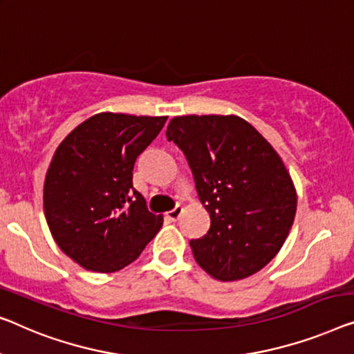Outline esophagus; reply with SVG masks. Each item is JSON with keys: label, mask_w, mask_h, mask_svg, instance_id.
<instances>
[{"label": "esophagus", "mask_w": 354, "mask_h": 354, "mask_svg": "<svg viewBox=\"0 0 354 354\" xmlns=\"http://www.w3.org/2000/svg\"><path fill=\"white\" fill-rule=\"evenodd\" d=\"M181 214H183V207H181V205H176V207L173 208L171 211H168L167 218L170 221H178L179 216H181Z\"/></svg>", "instance_id": "1"}]
</instances>
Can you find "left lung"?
Returning a JSON list of instances; mask_svg holds the SVG:
<instances>
[{
    "mask_svg": "<svg viewBox=\"0 0 354 354\" xmlns=\"http://www.w3.org/2000/svg\"><path fill=\"white\" fill-rule=\"evenodd\" d=\"M191 167L211 224L191 240L195 261L219 281L254 275L292 227L297 192L281 157L239 115H176L167 127Z\"/></svg>",
    "mask_w": 354,
    "mask_h": 354,
    "instance_id": "obj_1",
    "label": "left lung"
}]
</instances>
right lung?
Wrapping results in <instances>:
<instances>
[{"label":"right lung","instance_id":"obj_1","mask_svg":"<svg viewBox=\"0 0 354 354\" xmlns=\"http://www.w3.org/2000/svg\"><path fill=\"white\" fill-rule=\"evenodd\" d=\"M167 115L95 114L55 149L44 216L55 243L86 270L113 273L138 259L163 224L133 187L135 160Z\"/></svg>","mask_w":354,"mask_h":354}]
</instances>
